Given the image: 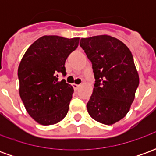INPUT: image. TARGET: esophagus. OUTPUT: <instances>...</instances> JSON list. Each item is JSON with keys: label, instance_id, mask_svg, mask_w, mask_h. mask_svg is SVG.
Returning a JSON list of instances; mask_svg holds the SVG:
<instances>
[{"label": "esophagus", "instance_id": "esophagus-1", "mask_svg": "<svg viewBox=\"0 0 156 156\" xmlns=\"http://www.w3.org/2000/svg\"><path fill=\"white\" fill-rule=\"evenodd\" d=\"M79 86H80V85L75 84V83H73V88H74V90H77V89L79 88Z\"/></svg>", "mask_w": 156, "mask_h": 156}]
</instances>
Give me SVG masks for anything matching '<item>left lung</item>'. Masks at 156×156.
Returning <instances> with one entry per match:
<instances>
[{"label": "left lung", "mask_w": 156, "mask_h": 156, "mask_svg": "<svg viewBox=\"0 0 156 156\" xmlns=\"http://www.w3.org/2000/svg\"><path fill=\"white\" fill-rule=\"evenodd\" d=\"M80 46L91 61L95 78L88 114L101 124H115L129 111L139 86L132 53L124 42L108 35L81 38Z\"/></svg>", "instance_id": "obj_1"}]
</instances>
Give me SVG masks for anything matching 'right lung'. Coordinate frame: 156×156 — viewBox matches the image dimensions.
<instances>
[{
	"mask_svg": "<svg viewBox=\"0 0 156 156\" xmlns=\"http://www.w3.org/2000/svg\"><path fill=\"white\" fill-rule=\"evenodd\" d=\"M79 37L43 36L26 51L18 67L19 94L26 110L41 125L59 123L67 115L73 88L66 75L65 62L78 48Z\"/></svg>",
	"mask_w": 156,
	"mask_h": 156,
	"instance_id": "obj_1",
	"label": "right lung"
}]
</instances>
